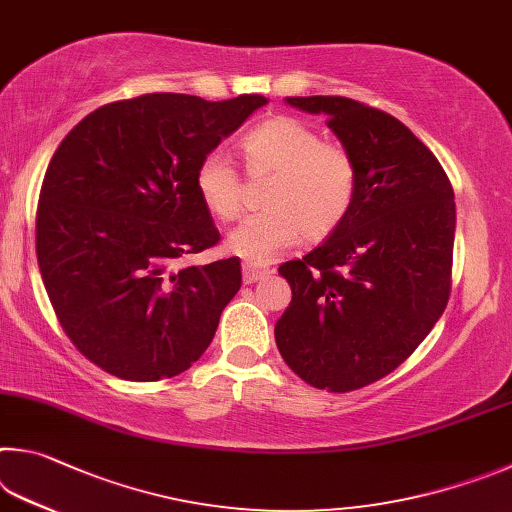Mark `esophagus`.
I'll return each mask as SVG.
<instances>
[{
  "mask_svg": "<svg viewBox=\"0 0 512 512\" xmlns=\"http://www.w3.org/2000/svg\"><path fill=\"white\" fill-rule=\"evenodd\" d=\"M265 276H270V270L263 265H254V263H242V279L245 283H256L265 279Z\"/></svg>",
  "mask_w": 512,
  "mask_h": 512,
  "instance_id": "obj_1",
  "label": "esophagus"
}]
</instances>
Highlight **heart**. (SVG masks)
<instances>
[{"label":"heart","instance_id":"b5f03b06","mask_svg":"<svg viewBox=\"0 0 512 512\" xmlns=\"http://www.w3.org/2000/svg\"><path fill=\"white\" fill-rule=\"evenodd\" d=\"M251 173H274L265 191L267 211L249 215L229 233L227 245L247 263L265 265L306 236L321 240L351 213L357 184L353 152L321 139L310 123L272 116L240 139ZM195 188L206 211L218 220H236L242 211V182L224 152L204 155L195 170Z\"/></svg>","mask_w":512,"mask_h":512}]
</instances>
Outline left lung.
<instances>
[{"instance_id": "left-lung-1", "label": "left lung", "mask_w": 512, "mask_h": 512, "mask_svg": "<svg viewBox=\"0 0 512 512\" xmlns=\"http://www.w3.org/2000/svg\"><path fill=\"white\" fill-rule=\"evenodd\" d=\"M324 114L357 161L348 218L279 267L292 301L274 337L285 364L317 389L346 393L384 378L441 319L452 288L456 206L450 179L396 116L344 96H288Z\"/></svg>"}]
</instances>
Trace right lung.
I'll use <instances>...</instances> for the list:
<instances>
[{
  "instance_id": "obj_1",
  "label": "right lung",
  "mask_w": 512,
  "mask_h": 512,
  "mask_svg": "<svg viewBox=\"0 0 512 512\" xmlns=\"http://www.w3.org/2000/svg\"><path fill=\"white\" fill-rule=\"evenodd\" d=\"M265 103L143 94L87 114L53 152L35 218L40 274L67 337L103 371L157 382L209 348L242 274L236 256L182 265L220 240L195 170Z\"/></svg>"
}]
</instances>
